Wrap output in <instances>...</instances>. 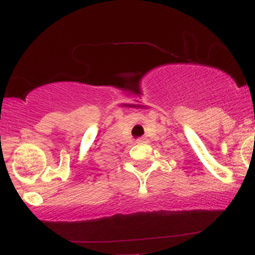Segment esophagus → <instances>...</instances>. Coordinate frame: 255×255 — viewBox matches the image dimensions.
<instances>
[{
  "instance_id": "1",
  "label": "esophagus",
  "mask_w": 255,
  "mask_h": 255,
  "mask_svg": "<svg viewBox=\"0 0 255 255\" xmlns=\"http://www.w3.org/2000/svg\"><path fill=\"white\" fill-rule=\"evenodd\" d=\"M136 142H137V144H142V142H145V139H144V137H140V139L136 140Z\"/></svg>"
}]
</instances>
